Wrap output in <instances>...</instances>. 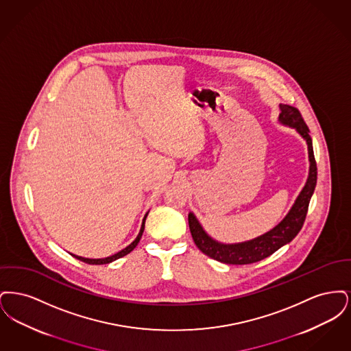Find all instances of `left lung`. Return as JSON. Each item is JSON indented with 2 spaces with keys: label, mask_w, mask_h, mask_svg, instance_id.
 <instances>
[{
  "label": "left lung",
  "mask_w": 351,
  "mask_h": 351,
  "mask_svg": "<svg viewBox=\"0 0 351 351\" xmlns=\"http://www.w3.org/2000/svg\"><path fill=\"white\" fill-rule=\"evenodd\" d=\"M280 114L279 122L295 129L300 134L301 138L306 142L308 146V158H309V172L308 179L304 188L301 189L298 199L293 202L289 212L285 217L267 233L262 234L250 241L238 242V243H222L213 239L209 234L204 230L199 219L196 216L189 212L188 222L189 230L196 246L202 251L205 255L210 256L212 259L218 261L226 265H250L259 262L265 258L279 250L282 246L289 243L302 228L305 221V216L308 212V205L311 197L315 192L316 183H317V166L313 154V145L312 138L309 135V129L304 119L301 117L300 112L289 105L280 104Z\"/></svg>",
  "instance_id": "obj_1"
}]
</instances>
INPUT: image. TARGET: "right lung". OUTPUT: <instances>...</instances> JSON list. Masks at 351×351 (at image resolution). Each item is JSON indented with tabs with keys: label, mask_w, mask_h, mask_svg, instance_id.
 Instances as JSON below:
<instances>
[{
	"label": "right lung",
	"mask_w": 351,
	"mask_h": 351,
	"mask_svg": "<svg viewBox=\"0 0 351 351\" xmlns=\"http://www.w3.org/2000/svg\"><path fill=\"white\" fill-rule=\"evenodd\" d=\"M147 215H149V212L145 215V217L142 219V225H141V230H139V233L136 235V238L134 239L133 242L129 245V246H126L125 249H122L121 251H118L117 254H113V255H110V256H106V258H99V259H89V258H83V256H79V255H75V254H72V256H75L76 259H79V261H82L84 263H88V265H108V263H112V262H114V261H117L119 258H122V256H125V255H128L129 252H132V251L136 247V245L139 243V241H141V238H142V234H143V230H145V222H146V218H147Z\"/></svg>",
	"instance_id": "1"
}]
</instances>
